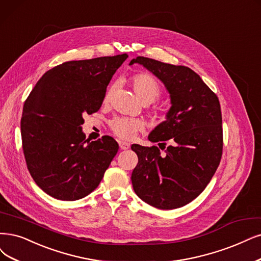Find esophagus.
Listing matches in <instances>:
<instances>
[{"label": "esophagus", "mask_w": 261, "mask_h": 261, "mask_svg": "<svg viewBox=\"0 0 261 261\" xmlns=\"http://www.w3.org/2000/svg\"><path fill=\"white\" fill-rule=\"evenodd\" d=\"M119 147H120V149H122V150H127V149L130 148V144L119 141Z\"/></svg>", "instance_id": "esophagus-1"}]
</instances>
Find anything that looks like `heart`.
Returning <instances> with one entry per match:
<instances>
[{
	"label": "heart",
	"instance_id": "b5f03b06",
	"mask_svg": "<svg viewBox=\"0 0 261 261\" xmlns=\"http://www.w3.org/2000/svg\"><path fill=\"white\" fill-rule=\"evenodd\" d=\"M131 84L133 90L136 92L137 96L142 103H152L156 101L161 94V87L155 77L147 73H139L132 76ZM113 88L110 87L104 95V102H109L112 96ZM111 128L116 136L124 139L130 140L133 138L137 131L142 128V122L129 119V118H115L111 122Z\"/></svg>",
	"mask_w": 261,
	"mask_h": 261
}]
</instances>
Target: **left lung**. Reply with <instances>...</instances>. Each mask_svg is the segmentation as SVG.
<instances>
[{
  "label": "left lung",
  "instance_id": "obj_1",
  "mask_svg": "<svg viewBox=\"0 0 261 261\" xmlns=\"http://www.w3.org/2000/svg\"><path fill=\"white\" fill-rule=\"evenodd\" d=\"M138 63L155 75L170 94L166 120L148 136L145 147L134 144L139 162L131 180L136 194L160 210L181 207L196 199L215 174L223 153V127L217 95L201 77L184 65L163 63L137 57Z\"/></svg>",
  "mask_w": 261,
  "mask_h": 261
}]
</instances>
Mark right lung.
I'll list each match as a JSON object with an SVG mask.
<instances>
[{
  "mask_svg": "<svg viewBox=\"0 0 261 261\" xmlns=\"http://www.w3.org/2000/svg\"><path fill=\"white\" fill-rule=\"evenodd\" d=\"M128 55L67 61L47 71L24 102L22 148L34 181L58 200L88 196L118 151L111 137L86 140L83 116L98 112Z\"/></svg>",
  "mask_w": 261,
  "mask_h": 261,
  "instance_id": "obj_1",
  "label": "right lung"
}]
</instances>
